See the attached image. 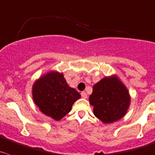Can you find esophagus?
I'll return each mask as SVG.
<instances>
[{
    "mask_svg": "<svg viewBox=\"0 0 155 155\" xmlns=\"http://www.w3.org/2000/svg\"><path fill=\"white\" fill-rule=\"evenodd\" d=\"M81 96H82V98H86V97H87V94L85 92V91H82V92L81 93Z\"/></svg>",
    "mask_w": 155,
    "mask_h": 155,
    "instance_id": "esophagus-1",
    "label": "esophagus"
}]
</instances>
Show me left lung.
Returning a JSON list of instances; mask_svg holds the SVG:
<instances>
[{
    "instance_id": "8db88e82",
    "label": "left lung",
    "mask_w": 155,
    "mask_h": 155,
    "mask_svg": "<svg viewBox=\"0 0 155 155\" xmlns=\"http://www.w3.org/2000/svg\"><path fill=\"white\" fill-rule=\"evenodd\" d=\"M130 101L128 91L115 76L106 77L97 82L89 97L94 114L105 124L122 118L128 109Z\"/></svg>"
}]
</instances>
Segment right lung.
<instances>
[{
    "mask_svg": "<svg viewBox=\"0 0 155 155\" xmlns=\"http://www.w3.org/2000/svg\"><path fill=\"white\" fill-rule=\"evenodd\" d=\"M32 95L40 110L56 120L67 115L81 96L76 89L69 86L62 73L58 72H51L36 81Z\"/></svg>",
    "mask_w": 155,
    "mask_h": 155,
    "instance_id": "add662e5",
    "label": "right lung"
}]
</instances>
